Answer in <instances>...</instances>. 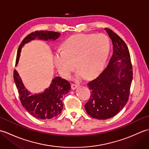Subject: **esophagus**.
<instances>
[{"mask_svg":"<svg viewBox=\"0 0 149 149\" xmlns=\"http://www.w3.org/2000/svg\"><path fill=\"white\" fill-rule=\"evenodd\" d=\"M78 87V85L77 84H72V86H71V88H72V90H75L76 88Z\"/></svg>","mask_w":149,"mask_h":149,"instance_id":"34e87169","label":"esophagus"}]
</instances>
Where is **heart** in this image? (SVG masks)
I'll list each match as a JSON object with an SVG mask.
<instances>
[{
	"instance_id": "b5f03b06",
	"label": "heart",
	"mask_w": 149,
	"mask_h": 149,
	"mask_svg": "<svg viewBox=\"0 0 149 149\" xmlns=\"http://www.w3.org/2000/svg\"><path fill=\"white\" fill-rule=\"evenodd\" d=\"M61 51L54 53V63L57 70L68 79L75 69V79H91L102 70L110 50L109 38L104 34H79L72 36L63 43Z\"/></svg>"
}]
</instances>
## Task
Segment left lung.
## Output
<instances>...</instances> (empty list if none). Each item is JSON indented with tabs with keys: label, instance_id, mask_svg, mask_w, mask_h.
Listing matches in <instances>:
<instances>
[{
	"label": "left lung",
	"instance_id": "left-lung-1",
	"mask_svg": "<svg viewBox=\"0 0 149 149\" xmlns=\"http://www.w3.org/2000/svg\"><path fill=\"white\" fill-rule=\"evenodd\" d=\"M111 39L113 54L99 76L87 84L91 95L84 105L90 116L106 120L115 116L127 104L132 80V67L127 46L112 30L105 28Z\"/></svg>",
	"mask_w": 149,
	"mask_h": 149
}]
</instances>
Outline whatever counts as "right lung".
<instances>
[{"instance_id": "1", "label": "right lung", "mask_w": 149, "mask_h": 149, "mask_svg": "<svg viewBox=\"0 0 149 149\" xmlns=\"http://www.w3.org/2000/svg\"><path fill=\"white\" fill-rule=\"evenodd\" d=\"M60 34L59 33L48 31H37L29 34L22 40L18 47L16 66L18 65L22 48L25 44L36 38L45 41L56 40ZM13 77L22 106L33 116L42 120L51 119L61 113L63 107V96L68 93L71 88L68 81L60 77H56L43 92L32 94L24 86L15 69Z\"/></svg>"}]
</instances>
